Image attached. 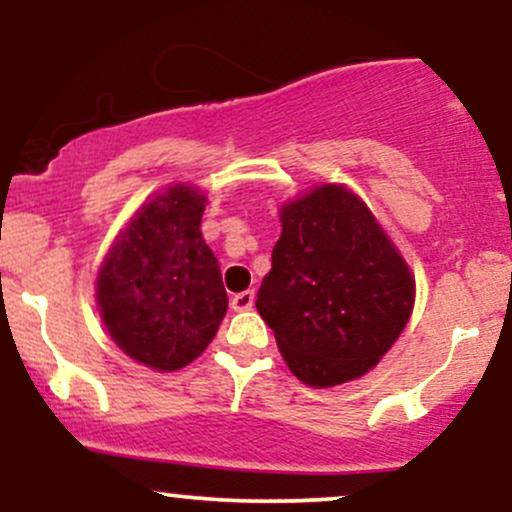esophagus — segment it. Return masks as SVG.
I'll return each mask as SVG.
<instances>
[{"instance_id":"1","label":"esophagus","mask_w":512,"mask_h":512,"mask_svg":"<svg viewBox=\"0 0 512 512\" xmlns=\"http://www.w3.org/2000/svg\"><path fill=\"white\" fill-rule=\"evenodd\" d=\"M252 305H255V291L236 293V296L231 298V308L236 310V313H245V310H250Z\"/></svg>"}]
</instances>
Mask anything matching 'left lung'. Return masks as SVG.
Listing matches in <instances>:
<instances>
[{"label": "left lung", "instance_id": "left-lung-1", "mask_svg": "<svg viewBox=\"0 0 512 512\" xmlns=\"http://www.w3.org/2000/svg\"><path fill=\"white\" fill-rule=\"evenodd\" d=\"M255 305L291 373L332 387L366 375L397 342L414 308V276L354 192L320 185L281 207L272 272Z\"/></svg>", "mask_w": 512, "mask_h": 512}]
</instances>
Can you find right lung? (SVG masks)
<instances>
[{
    "mask_svg": "<svg viewBox=\"0 0 512 512\" xmlns=\"http://www.w3.org/2000/svg\"><path fill=\"white\" fill-rule=\"evenodd\" d=\"M204 204L182 182L156 195L117 236L96 279L113 342L161 373L195 361L228 308L219 262L199 231Z\"/></svg>",
    "mask_w": 512,
    "mask_h": 512,
    "instance_id": "1",
    "label": "right lung"
}]
</instances>
